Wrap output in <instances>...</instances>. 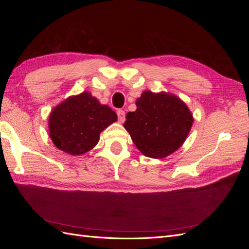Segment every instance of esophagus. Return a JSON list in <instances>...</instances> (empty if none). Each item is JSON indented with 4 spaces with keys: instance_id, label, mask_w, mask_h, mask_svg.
I'll list each match as a JSON object with an SVG mask.
<instances>
[{
    "instance_id": "esophagus-1",
    "label": "esophagus",
    "mask_w": 249,
    "mask_h": 249,
    "mask_svg": "<svg viewBox=\"0 0 249 249\" xmlns=\"http://www.w3.org/2000/svg\"><path fill=\"white\" fill-rule=\"evenodd\" d=\"M117 118H118V122L119 123H124V119H125V113L123 110H117Z\"/></svg>"
}]
</instances>
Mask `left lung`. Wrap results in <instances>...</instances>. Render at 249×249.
Instances as JSON below:
<instances>
[{"instance_id": "left-lung-1", "label": "left lung", "mask_w": 249, "mask_h": 249, "mask_svg": "<svg viewBox=\"0 0 249 249\" xmlns=\"http://www.w3.org/2000/svg\"><path fill=\"white\" fill-rule=\"evenodd\" d=\"M136 106V111L126 114L124 125L143 155L161 159L180 147L193 123L185 103L165 92L144 91Z\"/></svg>"}]
</instances>
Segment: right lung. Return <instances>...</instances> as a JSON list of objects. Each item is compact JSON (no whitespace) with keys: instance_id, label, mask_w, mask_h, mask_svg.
Returning <instances> with one entry per match:
<instances>
[{"instance_id":"1","label":"right lung","mask_w":249,"mask_h":249,"mask_svg":"<svg viewBox=\"0 0 249 249\" xmlns=\"http://www.w3.org/2000/svg\"><path fill=\"white\" fill-rule=\"evenodd\" d=\"M117 115L107 105H101L89 92L71 96L52 111L50 137L63 152L78 156L93 148L100 134L116 122Z\"/></svg>"}]
</instances>
